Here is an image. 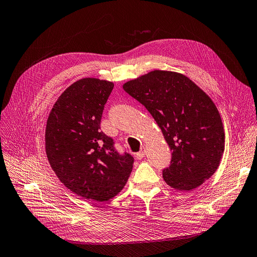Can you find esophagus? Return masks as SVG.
Listing matches in <instances>:
<instances>
[{
  "label": "esophagus",
  "mask_w": 257,
  "mask_h": 257,
  "mask_svg": "<svg viewBox=\"0 0 257 257\" xmlns=\"http://www.w3.org/2000/svg\"><path fill=\"white\" fill-rule=\"evenodd\" d=\"M146 152H147L146 147H145V146H143V147L141 148L140 152H139V153H136V158H138V159H143V158L145 157V155H146Z\"/></svg>",
  "instance_id": "1"
}]
</instances>
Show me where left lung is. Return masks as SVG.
Masks as SVG:
<instances>
[{
    "instance_id": "1",
    "label": "left lung",
    "mask_w": 257,
    "mask_h": 257,
    "mask_svg": "<svg viewBox=\"0 0 257 257\" xmlns=\"http://www.w3.org/2000/svg\"><path fill=\"white\" fill-rule=\"evenodd\" d=\"M160 127L172 151L162 176L170 187L189 191L210 179L224 152V129L211 98L187 76L154 70L124 83Z\"/></svg>"
}]
</instances>
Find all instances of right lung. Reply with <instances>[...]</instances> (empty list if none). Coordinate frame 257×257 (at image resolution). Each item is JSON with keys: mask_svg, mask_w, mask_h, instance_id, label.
Instances as JSON below:
<instances>
[{"mask_svg": "<svg viewBox=\"0 0 257 257\" xmlns=\"http://www.w3.org/2000/svg\"><path fill=\"white\" fill-rule=\"evenodd\" d=\"M112 89V82L98 78L75 81L57 100L45 130L47 159L60 181L75 194L98 202L123 189L134 162L100 130Z\"/></svg>", "mask_w": 257, "mask_h": 257, "instance_id": "add662e5", "label": "right lung"}]
</instances>
